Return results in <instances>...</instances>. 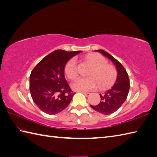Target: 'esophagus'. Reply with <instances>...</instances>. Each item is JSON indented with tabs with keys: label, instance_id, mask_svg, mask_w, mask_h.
<instances>
[{
	"label": "esophagus",
	"instance_id": "1",
	"mask_svg": "<svg viewBox=\"0 0 157 157\" xmlns=\"http://www.w3.org/2000/svg\"><path fill=\"white\" fill-rule=\"evenodd\" d=\"M82 94H84L86 96H89L90 95V93H89V92H82Z\"/></svg>",
	"mask_w": 157,
	"mask_h": 157
}]
</instances>
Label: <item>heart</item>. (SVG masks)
Masks as SVG:
<instances>
[{"label": "heart", "mask_w": 157, "mask_h": 157, "mask_svg": "<svg viewBox=\"0 0 157 157\" xmlns=\"http://www.w3.org/2000/svg\"><path fill=\"white\" fill-rule=\"evenodd\" d=\"M86 59L94 65L89 73L90 78H79L72 83V88L75 91H88L95 89L98 84L101 88H105L111 85L116 78L115 69L107 64L105 58L99 54H90ZM65 73L69 79H73L78 74L77 60L75 57L67 61L65 66Z\"/></svg>", "instance_id": "b5f03b06"}]
</instances>
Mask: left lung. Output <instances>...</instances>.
Segmentation results:
<instances>
[{
    "label": "left lung",
    "instance_id": "left-lung-1",
    "mask_svg": "<svg viewBox=\"0 0 157 157\" xmlns=\"http://www.w3.org/2000/svg\"><path fill=\"white\" fill-rule=\"evenodd\" d=\"M96 51L101 52L111 60L117 71V78L114 86L104 94H100L101 101L98 105H90L94 111L104 115H109L117 111L125 101L130 88L129 79L128 73L121 63L103 50H97Z\"/></svg>",
    "mask_w": 157,
    "mask_h": 157
}]
</instances>
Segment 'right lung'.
Here are the masks:
<instances>
[{
    "label": "right lung",
    "instance_id": "obj_1",
    "mask_svg": "<svg viewBox=\"0 0 157 157\" xmlns=\"http://www.w3.org/2000/svg\"><path fill=\"white\" fill-rule=\"evenodd\" d=\"M81 51L56 50L46 56L33 69L29 76V90L36 106L48 115L63 111L75 93L65 78L66 63Z\"/></svg>",
    "mask_w": 157,
    "mask_h": 157
}]
</instances>
